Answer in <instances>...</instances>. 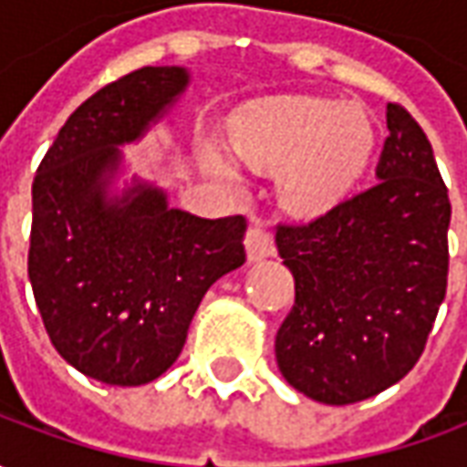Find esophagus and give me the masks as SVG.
<instances>
[{
	"label": "esophagus",
	"mask_w": 467,
	"mask_h": 467,
	"mask_svg": "<svg viewBox=\"0 0 467 467\" xmlns=\"http://www.w3.org/2000/svg\"><path fill=\"white\" fill-rule=\"evenodd\" d=\"M244 244H247V257L250 260H263V257H270L275 253V240L273 234L265 230L263 224H253L247 230V237H244Z\"/></svg>",
	"instance_id": "1"
}]
</instances>
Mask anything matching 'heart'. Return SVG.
<instances>
[{
	"mask_svg": "<svg viewBox=\"0 0 467 467\" xmlns=\"http://www.w3.org/2000/svg\"><path fill=\"white\" fill-rule=\"evenodd\" d=\"M234 154L263 172L283 170V200L300 214L335 204L368 164L372 124L360 107L290 97L243 109L233 119ZM214 164L233 177V164L214 152Z\"/></svg>",
	"mask_w": 467,
	"mask_h": 467,
	"instance_id": "obj_1",
	"label": "heart"
}]
</instances>
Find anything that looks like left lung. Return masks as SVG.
<instances>
[{
    "instance_id": "8db88e82",
    "label": "left lung",
    "mask_w": 467,
    "mask_h": 467,
    "mask_svg": "<svg viewBox=\"0 0 467 467\" xmlns=\"http://www.w3.org/2000/svg\"><path fill=\"white\" fill-rule=\"evenodd\" d=\"M378 182L310 223L277 224L295 305L275 355L295 390L350 405L402 380L420 360L448 287L451 200L431 140L388 105Z\"/></svg>"
}]
</instances>
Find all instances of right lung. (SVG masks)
Segmentation results:
<instances>
[{
  "mask_svg": "<svg viewBox=\"0 0 467 467\" xmlns=\"http://www.w3.org/2000/svg\"><path fill=\"white\" fill-rule=\"evenodd\" d=\"M187 85L180 67H142L69 115L32 184L29 280L47 335L77 370L144 385L182 352L204 293L247 260L243 214L202 220L134 184L107 202L117 144L132 142Z\"/></svg>",
  "mask_w": 467,
  "mask_h": 467,
  "instance_id": "obj_1",
  "label": "right lung"
}]
</instances>
